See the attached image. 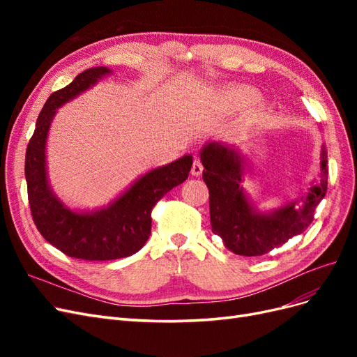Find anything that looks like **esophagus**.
Segmentation results:
<instances>
[{"mask_svg":"<svg viewBox=\"0 0 357 357\" xmlns=\"http://www.w3.org/2000/svg\"><path fill=\"white\" fill-rule=\"evenodd\" d=\"M202 171H204V165H202V162L199 160V159H195L193 160V165H192V176H195V177H199L201 174H202Z\"/></svg>","mask_w":357,"mask_h":357,"instance_id":"34e87169","label":"esophagus"}]
</instances>
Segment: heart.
Wrapping results in <instances>:
<instances>
[{
    "mask_svg": "<svg viewBox=\"0 0 357 357\" xmlns=\"http://www.w3.org/2000/svg\"><path fill=\"white\" fill-rule=\"evenodd\" d=\"M228 98L235 105L248 107V105H252L256 101L257 95L250 88H245V86H238V88H232L228 92Z\"/></svg>",
    "mask_w": 357,
    "mask_h": 357,
    "instance_id": "obj_1",
    "label": "heart"
}]
</instances>
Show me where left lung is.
<instances>
[{"instance_id": "8db88e82", "label": "left lung", "mask_w": 357, "mask_h": 357, "mask_svg": "<svg viewBox=\"0 0 357 357\" xmlns=\"http://www.w3.org/2000/svg\"><path fill=\"white\" fill-rule=\"evenodd\" d=\"M202 178L210 192L211 231L223 240L226 248L240 256H262L286 244L291 236L304 232L314 219V211L328 189L326 153L321 150V180L302 199L304 207L295 210V202L274 213L253 210L240 186L241 158L234 149L210 143L202 149Z\"/></svg>"}]
</instances>
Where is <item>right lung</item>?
<instances>
[{"instance_id": "right-lung-1", "label": "right lung", "mask_w": 357, "mask_h": 357, "mask_svg": "<svg viewBox=\"0 0 357 357\" xmlns=\"http://www.w3.org/2000/svg\"><path fill=\"white\" fill-rule=\"evenodd\" d=\"M105 67L80 73L68 86L53 92L38 114L25 156V177L32 220L38 232L58 250L83 261H113L143 248L152 229V210L167 192L189 176L192 156L147 172L109 208L79 214L63 207L47 186L45 147L47 131L58 107L91 88Z\"/></svg>"}]
</instances>
